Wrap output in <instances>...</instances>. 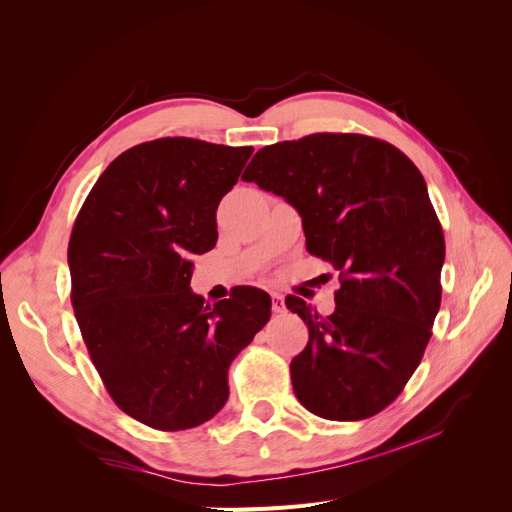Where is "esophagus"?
Masks as SVG:
<instances>
[{
    "mask_svg": "<svg viewBox=\"0 0 512 512\" xmlns=\"http://www.w3.org/2000/svg\"><path fill=\"white\" fill-rule=\"evenodd\" d=\"M271 299H273V312H275V314H282L284 309H286V301H284L282 294H280V292H273Z\"/></svg>",
    "mask_w": 512,
    "mask_h": 512,
    "instance_id": "obj_1",
    "label": "esophagus"
}]
</instances>
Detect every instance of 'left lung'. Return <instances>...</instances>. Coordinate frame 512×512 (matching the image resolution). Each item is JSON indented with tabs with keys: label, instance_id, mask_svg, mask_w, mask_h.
<instances>
[{
	"label": "left lung",
	"instance_id": "8db88e82",
	"mask_svg": "<svg viewBox=\"0 0 512 512\" xmlns=\"http://www.w3.org/2000/svg\"><path fill=\"white\" fill-rule=\"evenodd\" d=\"M243 179L297 209L307 252L342 282L329 316L286 299L309 331L294 395L329 421L378 414L421 363L442 299L444 235L421 170L378 138L324 132L262 147Z\"/></svg>",
	"mask_w": 512,
	"mask_h": 512
}]
</instances>
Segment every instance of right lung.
Segmentation results:
<instances>
[{
  "label": "right lung",
  "mask_w": 512,
  "mask_h": 512,
  "mask_svg": "<svg viewBox=\"0 0 512 512\" xmlns=\"http://www.w3.org/2000/svg\"><path fill=\"white\" fill-rule=\"evenodd\" d=\"M252 147L158 138L106 166L68 245L72 307L106 391L153 429L207 423L228 399V367L271 318L265 290L205 305L194 262L218 241L220 200Z\"/></svg>",
  "instance_id": "add662e5"
}]
</instances>
